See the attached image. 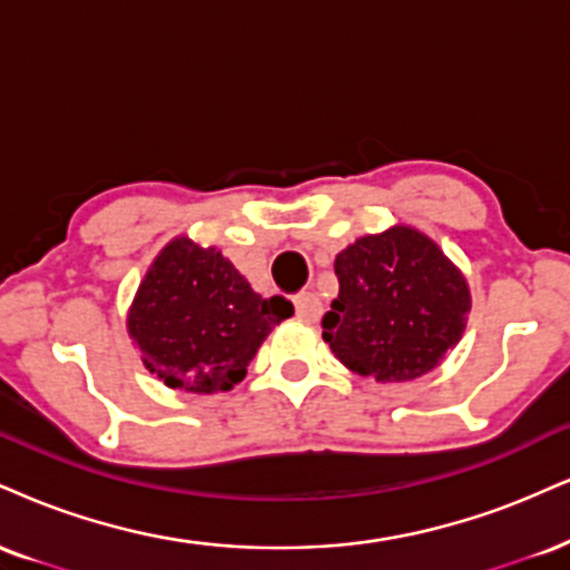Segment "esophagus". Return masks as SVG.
<instances>
[{"label": "esophagus", "mask_w": 570, "mask_h": 570, "mask_svg": "<svg viewBox=\"0 0 570 570\" xmlns=\"http://www.w3.org/2000/svg\"><path fill=\"white\" fill-rule=\"evenodd\" d=\"M294 311H297V315L303 321H318L321 313H324V305H321L318 294L303 292L294 297Z\"/></svg>", "instance_id": "esophagus-1"}]
</instances>
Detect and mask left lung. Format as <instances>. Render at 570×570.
I'll use <instances>...</instances> for the list:
<instances>
[{"mask_svg":"<svg viewBox=\"0 0 570 570\" xmlns=\"http://www.w3.org/2000/svg\"><path fill=\"white\" fill-rule=\"evenodd\" d=\"M340 294L324 340L347 368L376 382L433 372L462 337L470 289L433 238L409 225L363 236L334 259Z\"/></svg>","mask_w":570,"mask_h":570,"instance_id":"left-lung-1","label":"left lung"}]
</instances>
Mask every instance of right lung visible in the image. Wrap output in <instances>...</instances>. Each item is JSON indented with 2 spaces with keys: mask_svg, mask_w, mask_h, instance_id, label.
<instances>
[{
  "mask_svg": "<svg viewBox=\"0 0 570 570\" xmlns=\"http://www.w3.org/2000/svg\"><path fill=\"white\" fill-rule=\"evenodd\" d=\"M292 313L289 299L259 297L215 246L180 236L140 281L127 328L164 385L209 395L238 385L273 326Z\"/></svg>",
  "mask_w": 570,
  "mask_h": 570,
  "instance_id": "obj_1",
  "label": "right lung"
}]
</instances>
